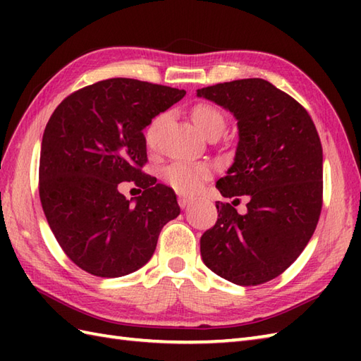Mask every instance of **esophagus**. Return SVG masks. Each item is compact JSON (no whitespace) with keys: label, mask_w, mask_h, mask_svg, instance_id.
<instances>
[{"label":"esophagus","mask_w":361,"mask_h":361,"mask_svg":"<svg viewBox=\"0 0 361 361\" xmlns=\"http://www.w3.org/2000/svg\"><path fill=\"white\" fill-rule=\"evenodd\" d=\"M192 202V197L189 195H185V194H180L178 195V204L181 206V208H186V206Z\"/></svg>","instance_id":"esophagus-1"}]
</instances>
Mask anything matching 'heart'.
<instances>
[{
    "label": "heart",
    "mask_w": 361,
    "mask_h": 361,
    "mask_svg": "<svg viewBox=\"0 0 361 361\" xmlns=\"http://www.w3.org/2000/svg\"><path fill=\"white\" fill-rule=\"evenodd\" d=\"M190 116H192L194 124L197 128L206 136L212 133H219L225 127V116L216 106L206 102L195 104L192 106V111H190ZM164 116L159 114L155 119H153L149 127L145 128V142L147 145H153L155 142L157 130L163 122ZM212 175V169L209 164L206 163H189V161H173L169 166H166L163 171H161V178L166 183L167 186H171L176 192L189 194L195 192V190L203 186L206 180H209Z\"/></svg>",
    "instance_id": "obj_1"
}]
</instances>
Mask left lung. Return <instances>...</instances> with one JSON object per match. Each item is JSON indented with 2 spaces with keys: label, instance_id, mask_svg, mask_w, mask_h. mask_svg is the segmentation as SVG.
<instances>
[{
  "label": "left lung",
  "instance_id": "1",
  "mask_svg": "<svg viewBox=\"0 0 361 361\" xmlns=\"http://www.w3.org/2000/svg\"><path fill=\"white\" fill-rule=\"evenodd\" d=\"M197 96L237 119L233 166L217 181L226 198L249 197L245 216L217 202L219 219L200 239L204 265L237 286L278 278L301 255L323 208V147L307 110L264 79L217 83Z\"/></svg>",
  "mask_w": 361,
  "mask_h": 361
}]
</instances>
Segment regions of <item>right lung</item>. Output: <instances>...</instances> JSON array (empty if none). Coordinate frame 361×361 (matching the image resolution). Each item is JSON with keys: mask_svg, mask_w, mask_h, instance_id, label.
I'll return each mask as SVG.
<instances>
[{"mask_svg": "<svg viewBox=\"0 0 361 361\" xmlns=\"http://www.w3.org/2000/svg\"><path fill=\"white\" fill-rule=\"evenodd\" d=\"M186 91L106 79L66 96L46 124L38 192L60 247L83 271L119 278L149 262L158 235L180 214L175 192L142 172V130ZM144 188L132 205L117 189Z\"/></svg>", "mask_w": 361, "mask_h": 361, "instance_id": "obj_1", "label": "right lung"}]
</instances>
